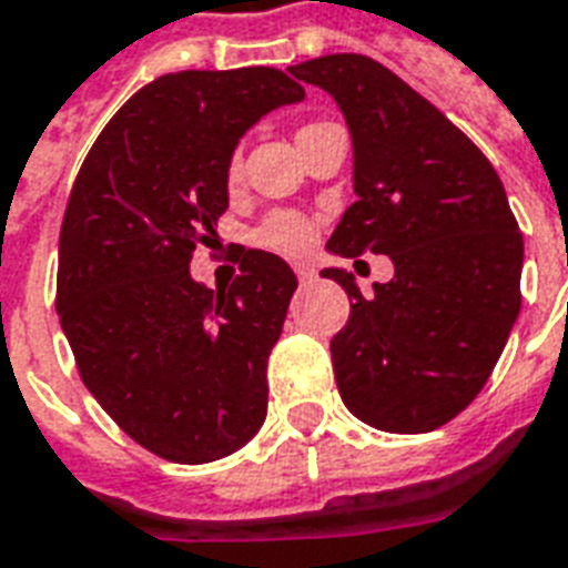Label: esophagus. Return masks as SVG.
Segmentation results:
<instances>
[{
	"instance_id": "esophagus-1",
	"label": "esophagus",
	"mask_w": 568,
	"mask_h": 568,
	"mask_svg": "<svg viewBox=\"0 0 568 568\" xmlns=\"http://www.w3.org/2000/svg\"><path fill=\"white\" fill-rule=\"evenodd\" d=\"M293 270H296V278L302 281V284H307V281H314V278H316V272L311 270V266H305V263H296Z\"/></svg>"
}]
</instances>
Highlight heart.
Instances as JSON below:
<instances>
[{"label": "heart", "instance_id": "heart-1", "mask_svg": "<svg viewBox=\"0 0 568 568\" xmlns=\"http://www.w3.org/2000/svg\"><path fill=\"white\" fill-rule=\"evenodd\" d=\"M311 126V124H307ZM305 130V126H302ZM224 178L227 183H236L240 178V156H231L227 165H224ZM316 240L314 222L307 219L305 213H290V210H278V213H270L257 227H254V243L266 248V252L287 254V257H298L305 254Z\"/></svg>", "mask_w": 568, "mask_h": 568}]
</instances>
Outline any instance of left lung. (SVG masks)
Wrapping results in <instances>:
<instances>
[{
  "label": "left lung",
  "instance_id": "obj_1",
  "mask_svg": "<svg viewBox=\"0 0 568 568\" xmlns=\"http://www.w3.org/2000/svg\"><path fill=\"white\" fill-rule=\"evenodd\" d=\"M290 73L344 112L355 151V201L328 248L388 254L394 278L364 298L353 275L323 270L349 296L332 337L337 390L385 433H433L459 415L495 371L521 307L525 240L483 151L385 64L337 52Z\"/></svg>",
  "mask_w": 568,
  "mask_h": 568
}]
</instances>
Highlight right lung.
Listing matches in <instances>:
<instances>
[{"mask_svg":"<svg viewBox=\"0 0 568 568\" xmlns=\"http://www.w3.org/2000/svg\"><path fill=\"white\" fill-rule=\"evenodd\" d=\"M302 97L275 68L165 73L118 109L70 189L61 328L105 415L169 463L222 459L266 417V362L296 275L248 248L231 287L206 290L189 263L227 210L236 142Z\"/></svg>","mask_w":568,"mask_h":568,"instance_id":"add662e5","label":"right lung"}]
</instances>
